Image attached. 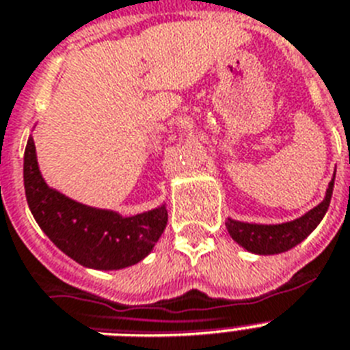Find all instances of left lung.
<instances>
[{
  "mask_svg": "<svg viewBox=\"0 0 350 350\" xmlns=\"http://www.w3.org/2000/svg\"><path fill=\"white\" fill-rule=\"evenodd\" d=\"M334 174L333 180L327 185L325 198L322 199V202H319L315 208H311L299 219L281 222V224H256V222L234 220L230 217L226 220V230L240 247L252 254L270 256V254H281V252L290 251L306 239L308 234L320 224V220L324 219L325 211L329 208L331 196H333Z\"/></svg>",
  "mask_w": 350,
  "mask_h": 350,
  "instance_id": "obj_1",
  "label": "left lung"
}]
</instances>
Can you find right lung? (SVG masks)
Returning <instances> with one entry per match:
<instances>
[{"mask_svg": "<svg viewBox=\"0 0 350 350\" xmlns=\"http://www.w3.org/2000/svg\"><path fill=\"white\" fill-rule=\"evenodd\" d=\"M25 192L31 215L62 252L96 270H119L142 261L167 226L165 202L144 213L87 206L46 183L40 174L33 137L25 149Z\"/></svg>", "mask_w": 350, "mask_h": 350, "instance_id": "add662e5", "label": "right lung"}]
</instances>
